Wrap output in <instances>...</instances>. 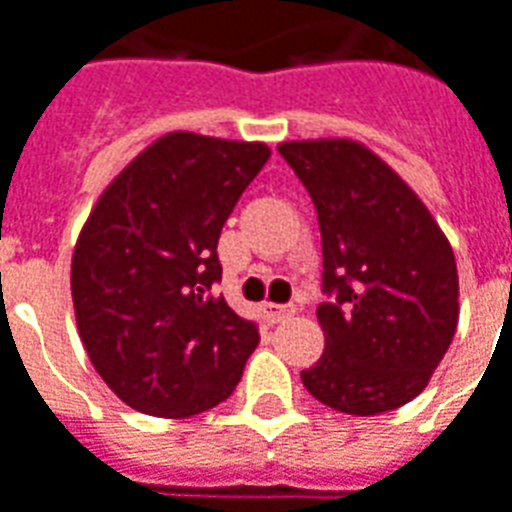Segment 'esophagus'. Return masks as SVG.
Wrapping results in <instances>:
<instances>
[{
	"instance_id": "esophagus-1",
	"label": "esophagus",
	"mask_w": 512,
	"mask_h": 512,
	"mask_svg": "<svg viewBox=\"0 0 512 512\" xmlns=\"http://www.w3.org/2000/svg\"><path fill=\"white\" fill-rule=\"evenodd\" d=\"M264 313H267V321L270 324H280V321H286L291 315L297 313V307L294 305H264Z\"/></svg>"
}]
</instances>
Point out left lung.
Returning <instances> with one entry per match:
<instances>
[{"mask_svg":"<svg viewBox=\"0 0 512 512\" xmlns=\"http://www.w3.org/2000/svg\"><path fill=\"white\" fill-rule=\"evenodd\" d=\"M313 199L324 356L302 370L318 402L348 416L397 410L426 388L459 324L451 242L416 191L353 140L280 142Z\"/></svg>","mask_w":512,"mask_h":512,"instance_id":"left-lung-1","label":"left lung"}]
</instances>
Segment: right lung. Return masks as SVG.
Returning a JSON list of instances; mask_svg holds the SVG:
<instances>
[{
  "mask_svg": "<svg viewBox=\"0 0 512 512\" xmlns=\"http://www.w3.org/2000/svg\"><path fill=\"white\" fill-rule=\"evenodd\" d=\"M267 159L264 142L169 132L96 199L72 305L94 370L134 410L197 416L240 383L259 332L210 286L221 229Z\"/></svg>",
  "mask_w": 512,
  "mask_h": 512,
  "instance_id": "obj_1",
  "label": "right lung"
}]
</instances>
